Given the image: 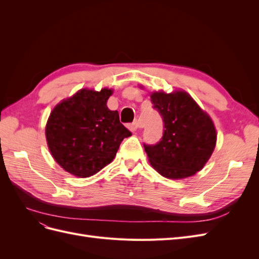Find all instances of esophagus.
<instances>
[{
    "mask_svg": "<svg viewBox=\"0 0 259 259\" xmlns=\"http://www.w3.org/2000/svg\"><path fill=\"white\" fill-rule=\"evenodd\" d=\"M128 128H130V131H132V132H136V131L139 128V123H138L137 121L133 122L132 124L128 125Z\"/></svg>",
    "mask_w": 259,
    "mask_h": 259,
    "instance_id": "1",
    "label": "esophagus"
}]
</instances>
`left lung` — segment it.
Masks as SVG:
<instances>
[{
    "instance_id": "8db88e82",
    "label": "left lung",
    "mask_w": 259,
    "mask_h": 259,
    "mask_svg": "<svg viewBox=\"0 0 259 259\" xmlns=\"http://www.w3.org/2000/svg\"><path fill=\"white\" fill-rule=\"evenodd\" d=\"M151 101L164 130L158 144H144L149 162L166 178L194 175L214 151L217 134L213 121L186 92H155Z\"/></svg>"
}]
</instances>
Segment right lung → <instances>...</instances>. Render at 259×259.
<instances>
[{"label":"right lung","instance_id":"add662e5","mask_svg":"<svg viewBox=\"0 0 259 259\" xmlns=\"http://www.w3.org/2000/svg\"><path fill=\"white\" fill-rule=\"evenodd\" d=\"M112 90H81L53 109L45 128L49 149L59 165L76 177H90L111 163L132 133L119 112L107 107Z\"/></svg>","mask_w":259,"mask_h":259}]
</instances>
